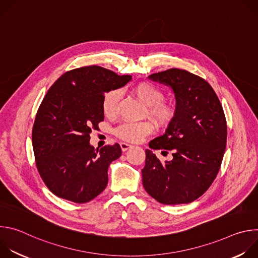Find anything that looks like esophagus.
Returning a JSON list of instances; mask_svg holds the SVG:
<instances>
[{
	"label": "esophagus",
	"mask_w": 258,
	"mask_h": 258,
	"mask_svg": "<svg viewBox=\"0 0 258 258\" xmlns=\"http://www.w3.org/2000/svg\"><path fill=\"white\" fill-rule=\"evenodd\" d=\"M133 147V145H130V144H127V143H120V148H121V150L124 152V151H126V150H128L130 148H132Z\"/></svg>",
	"instance_id": "1"
}]
</instances>
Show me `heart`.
<instances>
[{"label":"heart","mask_w":258,"mask_h":258,"mask_svg":"<svg viewBox=\"0 0 258 258\" xmlns=\"http://www.w3.org/2000/svg\"><path fill=\"white\" fill-rule=\"evenodd\" d=\"M132 92L143 104L148 106L150 116L158 124H166L173 118L175 113L174 106L163 101L164 93L155 85L148 82H142L136 85ZM120 98L121 92L117 89H113L104 95L102 110L106 116L113 117L116 115ZM153 131V123L146 120L140 122H124L115 128L114 134L122 141L136 143L142 141Z\"/></svg>","instance_id":"heart-1"}]
</instances>
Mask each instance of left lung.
<instances>
[{
  "label": "left lung",
  "mask_w": 258,
  "mask_h": 258,
  "mask_svg": "<svg viewBox=\"0 0 258 258\" xmlns=\"http://www.w3.org/2000/svg\"><path fill=\"white\" fill-rule=\"evenodd\" d=\"M148 78L172 89L175 113L165 134L146 150L143 186L162 204L193 202L211 186L223 161L227 121L222 104L205 80L187 70L171 68ZM160 149L171 150L173 160L162 164L152 152Z\"/></svg>",
  "instance_id": "obj_1"
}]
</instances>
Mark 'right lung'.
I'll return each mask as SVG.
<instances>
[{
	"label": "right lung",
	"mask_w": 258,
	"mask_h": 258,
	"mask_svg": "<svg viewBox=\"0 0 258 258\" xmlns=\"http://www.w3.org/2000/svg\"><path fill=\"white\" fill-rule=\"evenodd\" d=\"M131 80L93 65L65 72L49 89L35 116L32 147L40 175L56 196L87 203L106 188L108 166L121 148L95 149L90 134L104 120V95Z\"/></svg>",
	"instance_id": "add662e5"
}]
</instances>
